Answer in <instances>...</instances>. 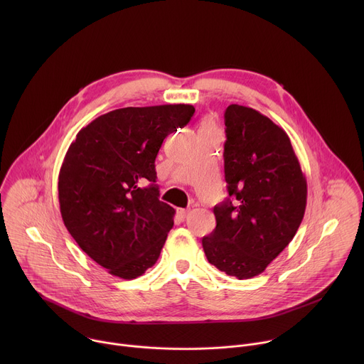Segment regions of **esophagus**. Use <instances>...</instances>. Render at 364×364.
Masks as SVG:
<instances>
[{"mask_svg": "<svg viewBox=\"0 0 364 364\" xmlns=\"http://www.w3.org/2000/svg\"><path fill=\"white\" fill-rule=\"evenodd\" d=\"M188 209H177V216L180 218V219H184L187 215H188Z\"/></svg>", "mask_w": 364, "mask_h": 364, "instance_id": "esophagus-1", "label": "esophagus"}]
</instances>
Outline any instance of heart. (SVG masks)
<instances>
[{
  "instance_id": "obj_1",
  "label": "heart",
  "mask_w": 364,
  "mask_h": 364,
  "mask_svg": "<svg viewBox=\"0 0 364 364\" xmlns=\"http://www.w3.org/2000/svg\"><path fill=\"white\" fill-rule=\"evenodd\" d=\"M212 128H215V124H213V121L212 119H204L203 122H201V129H212ZM200 129V131H201Z\"/></svg>"
}]
</instances>
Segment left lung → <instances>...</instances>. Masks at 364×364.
Wrapping results in <instances>:
<instances>
[{
    "mask_svg": "<svg viewBox=\"0 0 364 364\" xmlns=\"http://www.w3.org/2000/svg\"><path fill=\"white\" fill-rule=\"evenodd\" d=\"M228 197L215 205L216 229L201 239L207 261L249 279L294 239L306 205V180L287 132L252 108L225 112Z\"/></svg>",
    "mask_w": 364,
    "mask_h": 364,
    "instance_id": "1",
    "label": "left lung"
}]
</instances>
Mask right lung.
Instances as JSON below:
<instances>
[{"label": "right lung", "mask_w": 364, "mask_h": 364, "mask_svg": "<svg viewBox=\"0 0 364 364\" xmlns=\"http://www.w3.org/2000/svg\"><path fill=\"white\" fill-rule=\"evenodd\" d=\"M194 107L121 108L97 117L70 144L59 173L60 213L72 237L114 277L135 279L161 253L176 210L160 201L155 159Z\"/></svg>", "instance_id": "right-lung-1"}]
</instances>
